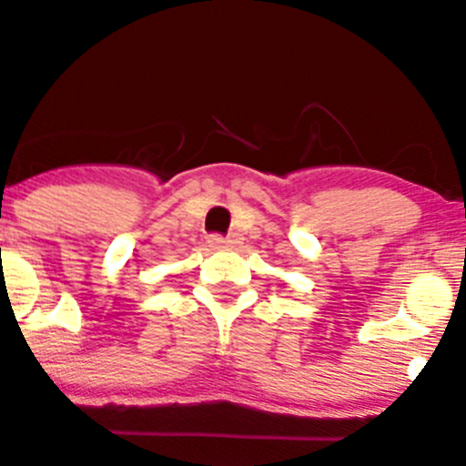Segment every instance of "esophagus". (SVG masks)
Wrapping results in <instances>:
<instances>
[{
  "label": "esophagus",
  "instance_id": "esophagus-1",
  "mask_svg": "<svg viewBox=\"0 0 466 466\" xmlns=\"http://www.w3.org/2000/svg\"><path fill=\"white\" fill-rule=\"evenodd\" d=\"M241 243V237L238 234H232V237H220V234H212L209 237V248L223 249V248H234Z\"/></svg>",
  "mask_w": 466,
  "mask_h": 466
}]
</instances>
